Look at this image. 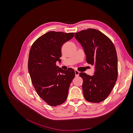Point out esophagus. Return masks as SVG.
<instances>
[{"instance_id":"34e87169","label":"esophagus","mask_w":133,"mask_h":133,"mask_svg":"<svg viewBox=\"0 0 133 133\" xmlns=\"http://www.w3.org/2000/svg\"><path fill=\"white\" fill-rule=\"evenodd\" d=\"M80 72L79 71H78L77 70H75V74L76 76H78L79 75Z\"/></svg>"}]
</instances>
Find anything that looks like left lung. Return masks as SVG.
<instances>
[{"instance_id":"1","label":"left lung","mask_w":133,"mask_h":133,"mask_svg":"<svg viewBox=\"0 0 133 133\" xmlns=\"http://www.w3.org/2000/svg\"><path fill=\"white\" fill-rule=\"evenodd\" d=\"M86 55L87 62L95 66L94 75H79L83 80L84 96L88 102L100 103L109 95L118 78V58L114 44L108 37L95 29L75 34Z\"/></svg>"}]
</instances>
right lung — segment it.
I'll list each match as a JSON object with an SVG mask.
<instances>
[{
	"instance_id": "add662e5",
	"label": "right lung",
	"mask_w": 133,
	"mask_h": 133,
	"mask_svg": "<svg viewBox=\"0 0 133 133\" xmlns=\"http://www.w3.org/2000/svg\"><path fill=\"white\" fill-rule=\"evenodd\" d=\"M74 33L50 31L38 38L31 45L28 70L38 95L50 106H57L66 100L74 69L64 70L56 65L61 62L62 47Z\"/></svg>"
}]
</instances>
